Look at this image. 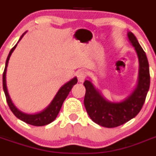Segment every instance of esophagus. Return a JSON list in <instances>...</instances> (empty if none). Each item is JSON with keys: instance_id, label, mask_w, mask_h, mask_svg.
Returning a JSON list of instances; mask_svg holds the SVG:
<instances>
[{"instance_id": "obj_1", "label": "esophagus", "mask_w": 156, "mask_h": 156, "mask_svg": "<svg viewBox=\"0 0 156 156\" xmlns=\"http://www.w3.org/2000/svg\"><path fill=\"white\" fill-rule=\"evenodd\" d=\"M86 72L84 70H81V71H79L77 73V78H78V81L79 82H83L86 78Z\"/></svg>"}]
</instances>
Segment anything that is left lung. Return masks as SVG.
Returning a JSON list of instances; mask_svg holds the SVG:
<instances>
[{"instance_id":"obj_1","label":"left lung","mask_w":156,"mask_h":156,"mask_svg":"<svg viewBox=\"0 0 156 156\" xmlns=\"http://www.w3.org/2000/svg\"><path fill=\"white\" fill-rule=\"evenodd\" d=\"M127 36L139 61L138 81L133 91L120 102H111L103 98L90 80L83 83L86 88L84 106L87 112L94 122L105 127H116L134 118L142 108L149 90V65L145 52L133 34L128 32Z\"/></svg>"}]
</instances>
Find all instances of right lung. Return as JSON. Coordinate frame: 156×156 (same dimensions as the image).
Segmentation results:
<instances>
[{"instance_id": "right-lung-1", "label": "right lung", "mask_w": 156, "mask_h": 156, "mask_svg": "<svg viewBox=\"0 0 156 156\" xmlns=\"http://www.w3.org/2000/svg\"><path fill=\"white\" fill-rule=\"evenodd\" d=\"M26 33H27V32H26ZM26 33H24V34L21 36V37L19 38L18 43L20 41V40H21L22 38H23V37L25 35ZM17 44L11 49L10 52L8 54V58H7L6 60V63H5V70H4V73H3V89H4V92H5V97H6L7 102H8V106H9L11 111L13 112L14 115H16L18 119L23 120V122H27L28 124L37 126H44V125L47 124H49V123H51V122H53V121L55 119L56 117H57L59 111H60V109H61L62 108V105L63 102H64L65 99L67 98V96H68V94H69L70 90H71V89L73 88V85H75L77 83V78L76 77H74L73 79H72L71 80L69 81L68 83H65V84L59 89L58 93L56 94V95L55 96L54 99L52 100V101L50 103V105H49L45 109L43 110L42 112L36 114L24 113V112H21L20 110L18 109L16 106L14 105L12 100H11L10 96L8 94V89H7L6 86V72L8 61H9V58H10L11 57V55H12V52L14 51V50L16 49V46H17Z\"/></svg>"}]
</instances>
